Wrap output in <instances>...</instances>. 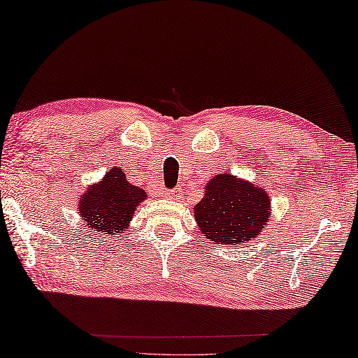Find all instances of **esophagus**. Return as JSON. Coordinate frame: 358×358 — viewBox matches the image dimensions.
Listing matches in <instances>:
<instances>
[{"instance_id": "34e87169", "label": "esophagus", "mask_w": 358, "mask_h": 358, "mask_svg": "<svg viewBox=\"0 0 358 358\" xmlns=\"http://www.w3.org/2000/svg\"><path fill=\"white\" fill-rule=\"evenodd\" d=\"M181 194H183V191H181V188H175V189H172V191H167L166 192V196L169 197V199H180L181 197Z\"/></svg>"}]
</instances>
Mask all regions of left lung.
Returning <instances> with one entry per match:
<instances>
[{
	"mask_svg": "<svg viewBox=\"0 0 358 358\" xmlns=\"http://www.w3.org/2000/svg\"><path fill=\"white\" fill-rule=\"evenodd\" d=\"M271 199L261 186L220 173L208 181L194 218L203 236L213 243L232 245L255 241L269 221Z\"/></svg>",
	"mask_w": 358,
	"mask_h": 358,
	"instance_id": "1",
	"label": "left lung"
}]
</instances>
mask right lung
I'll return each mask as SVG.
<instances>
[{"label": "right lung", "instance_id": "add662e5", "mask_svg": "<svg viewBox=\"0 0 358 358\" xmlns=\"http://www.w3.org/2000/svg\"><path fill=\"white\" fill-rule=\"evenodd\" d=\"M148 194L130 185L122 169L116 166L99 183L90 185L79 197V215L86 229L94 231L95 237H117L129 229L135 210Z\"/></svg>", "mask_w": 358, "mask_h": 358}]
</instances>
